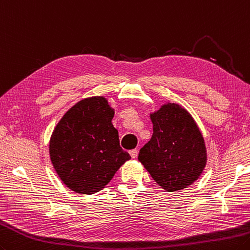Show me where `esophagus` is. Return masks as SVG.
<instances>
[{
	"label": "esophagus",
	"instance_id": "obj_1",
	"mask_svg": "<svg viewBox=\"0 0 250 250\" xmlns=\"http://www.w3.org/2000/svg\"><path fill=\"white\" fill-rule=\"evenodd\" d=\"M129 153H130L132 158H136V157H138V153H139V151H138V149H131V150L129 151Z\"/></svg>",
	"mask_w": 250,
	"mask_h": 250
}]
</instances>
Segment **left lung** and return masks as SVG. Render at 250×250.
<instances>
[{"mask_svg": "<svg viewBox=\"0 0 250 250\" xmlns=\"http://www.w3.org/2000/svg\"><path fill=\"white\" fill-rule=\"evenodd\" d=\"M151 139L141 148L139 161L155 182L169 192L193 184L206 166L202 132L182 106L168 103L150 114Z\"/></svg>", "mask_w": 250, "mask_h": 250, "instance_id": "obj_1", "label": "left lung"}]
</instances>
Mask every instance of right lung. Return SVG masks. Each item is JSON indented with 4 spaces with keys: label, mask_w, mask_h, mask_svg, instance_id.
Returning a JSON list of instances; mask_svg holds the SVG:
<instances>
[{
    "label": "right lung",
    "mask_w": 250,
    "mask_h": 250,
    "mask_svg": "<svg viewBox=\"0 0 250 250\" xmlns=\"http://www.w3.org/2000/svg\"><path fill=\"white\" fill-rule=\"evenodd\" d=\"M114 114L104 96L89 97L73 105L54 129L51 161L73 192H99L131 158L120 147L118 131L111 124Z\"/></svg>",
    "instance_id": "obj_1"
}]
</instances>
